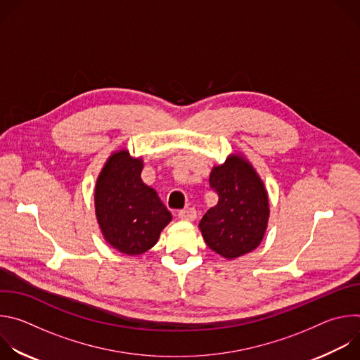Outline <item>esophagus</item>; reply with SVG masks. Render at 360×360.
Wrapping results in <instances>:
<instances>
[{"instance_id":"obj_1","label":"esophagus","mask_w":360,"mask_h":360,"mask_svg":"<svg viewBox=\"0 0 360 360\" xmlns=\"http://www.w3.org/2000/svg\"><path fill=\"white\" fill-rule=\"evenodd\" d=\"M178 218L182 221H193L196 218V210L195 208H186L178 212Z\"/></svg>"}]
</instances>
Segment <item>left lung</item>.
<instances>
[{"label": "left lung", "mask_w": 360, "mask_h": 360, "mask_svg": "<svg viewBox=\"0 0 360 360\" xmlns=\"http://www.w3.org/2000/svg\"><path fill=\"white\" fill-rule=\"evenodd\" d=\"M210 186L219 199L199 222L202 236L224 258H239L258 246L265 235L269 203L264 182L236 155L212 169Z\"/></svg>", "instance_id": "obj_1"}]
</instances>
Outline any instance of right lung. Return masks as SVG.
I'll use <instances>...</instances> for the list:
<instances>
[{
  "mask_svg": "<svg viewBox=\"0 0 360 360\" xmlns=\"http://www.w3.org/2000/svg\"><path fill=\"white\" fill-rule=\"evenodd\" d=\"M141 171V160L120 150L102 168L95 186V211L102 233L127 255L150 249L172 219L158 193L142 182Z\"/></svg>",
  "mask_w": 360,
  "mask_h": 360,
  "instance_id": "add662e5",
  "label": "right lung"
}]
</instances>
